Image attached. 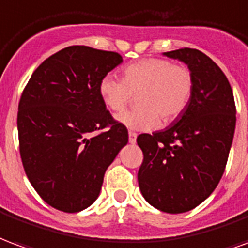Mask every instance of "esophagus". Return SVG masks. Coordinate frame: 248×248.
<instances>
[{
    "label": "esophagus",
    "instance_id": "obj_1",
    "mask_svg": "<svg viewBox=\"0 0 248 248\" xmlns=\"http://www.w3.org/2000/svg\"><path fill=\"white\" fill-rule=\"evenodd\" d=\"M136 139H137L136 133L129 132V139H128V140H129V142H131V144H135V142H136Z\"/></svg>",
    "mask_w": 248,
    "mask_h": 248
}]
</instances>
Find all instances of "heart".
Masks as SVG:
<instances>
[{"instance_id":"1","label":"heart","mask_w":248,"mask_h":248,"mask_svg":"<svg viewBox=\"0 0 248 248\" xmlns=\"http://www.w3.org/2000/svg\"><path fill=\"white\" fill-rule=\"evenodd\" d=\"M194 80L186 66L160 58L131 63L123 70V80L106 75L99 83L103 103L112 112L123 111L137 97V109L120 113L117 122L132 131H152L182 115L193 93Z\"/></svg>"}]
</instances>
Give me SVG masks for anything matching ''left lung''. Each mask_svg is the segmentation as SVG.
Wrapping results in <instances>:
<instances>
[{"label":"left lung","mask_w":248,"mask_h":248,"mask_svg":"<svg viewBox=\"0 0 248 248\" xmlns=\"http://www.w3.org/2000/svg\"><path fill=\"white\" fill-rule=\"evenodd\" d=\"M164 55L187 64L194 87L186 109L171 125L137 137L144 155L137 180L148 203L180 214L202 203L220 181L236 109L227 78L206 54L185 47Z\"/></svg>","instance_id":"left-lung-1"}]
</instances>
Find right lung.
<instances>
[{"label":"right lung","mask_w":248,"mask_h":248,"mask_svg":"<svg viewBox=\"0 0 248 248\" xmlns=\"http://www.w3.org/2000/svg\"><path fill=\"white\" fill-rule=\"evenodd\" d=\"M122 62L117 52L70 46L39 64L23 90L17 116L23 169L57 210L91 206L107 168L128 142L125 125L99 93L100 80Z\"/></svg>","instance_id":"1"}]
</instances>
